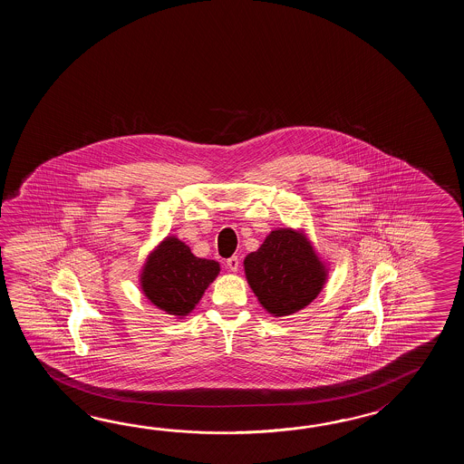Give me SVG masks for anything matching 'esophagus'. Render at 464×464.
Returning a JSON list of instances; mask_svg holds the SVG:
<instances>
[{"label": "esophagus", "instance_id": "esophagus-1", "mask_svg": "<svg viewBox=\"0 0 464 464\" xmlns=\"http://www.w3.org/2000/svg\"><path fill=\"white\" fill-rule=\"evenodd\" d=\"M238 264H240V262H238V256H230V258H227V266L230 272H237V270H238Z\"/></svg>", "mask_w": 464, "mask_h": 464}]
</instances>
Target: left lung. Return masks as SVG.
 Returning a JSON list of instances; mask_svg holds the SVG:
<instances>
[{
	"label": "left lung",
	"mask_w": 464,
	"mask_h": 464,
	"mask_svg": "<svg viewBox=\"0 0 464 464\" xmlns=\"http://www.w3.org/2000/svg\"><path fill=\"white\" fill-rule=\"evenodd\" d=\"M246 282L270 315L310 305L326 282V268L304 232L276 228L244 260Z\"/></svg>",
	"instance_id": "obj_1"
}]
</instances>
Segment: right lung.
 Returning <instances> with one entry per match:
<instances>
[{"label": "right lung", "mask_w": 464, "mask_h": 464, "mask_svg": "<svg viewBox=\"0 0 464 464\" xmlns=\"http://www.w3.org/2000/svg\"><path fill=\"white\" fill-rule=\"evenodd\" d=\"M218 272V262L198 258L178 237H166L142 266L140 288L158 308L182 318L196 308Z\"/></svg>", "instance_id": "right-lung-1"}]
</instances>
